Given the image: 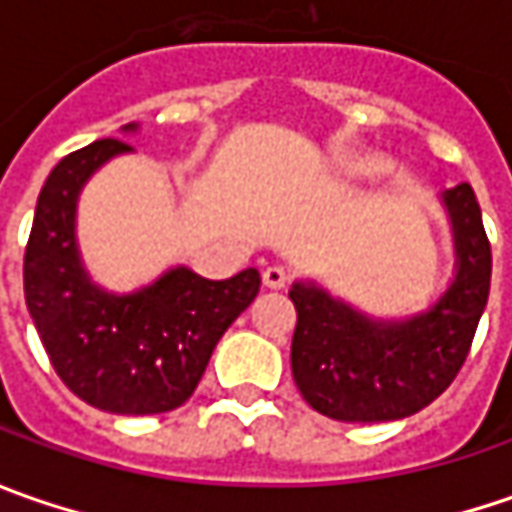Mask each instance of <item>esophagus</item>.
<instances>
[{
  "mask_svg": "<svg viewBox=\"0 0 512 512\" xmlns=\"http://www.w3.org/2000/svg\"><path fill=\"white\" fill-rule=\"evenodd\" d=\"M262 282H265V287H270V290H282V287H287V282H290V276H287L285 267L270 265L265 267V273H262Z\"/></svg>",
  "mask_w": 512,
  "mask_h": 512,
  "instance_id": "obj_1",
  "label": "esophagus"
}]
</instances>
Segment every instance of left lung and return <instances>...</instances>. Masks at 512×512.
Here are the masks:
<instances>
[{"mask_svg": "<svg viewBox=\"0 0 512 512\" xmlns=\"http://www.w3.org/2000/svg\"><path fill=\"white\" fill-rule=\"evenodd\" d=\"M456 276L407 319H373L316 282H296L293 379L313 410L336 422H396L439 399L462 370L490 293V242L473 187L444 190Z\"/></svg>", "mask_w": 512, "mask_h": 512, "instance_id": "1", "label": "left lung"}]
</instances>
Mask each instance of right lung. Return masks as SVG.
I'll list each match as a JSON object with an SVG mask.
<instances>
[{"mask_svg":"<svg viewBox=\"0 0 512 512\" xmlns=\"http://www.w3.org/2000/svg\"><path fill=\"white\" fill-rule=\"evenodd\" d=\"M130 150L122 139H99L50 170L25 247V302L53 370L82 402L153 416L193 396L213 347L262 279L256 267L222 282L173 267L122 296L93 285L76 247V202L96 170Z\"/></svg>","mask_w":512,"mask_h":512,"instance_id":"right-lung-1","label":"right lung"}]
</instances>
